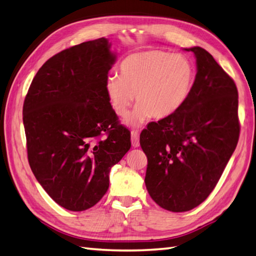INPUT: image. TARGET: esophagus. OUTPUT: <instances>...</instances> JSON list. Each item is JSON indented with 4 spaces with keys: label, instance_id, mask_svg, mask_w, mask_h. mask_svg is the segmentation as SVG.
Listing matches in <instances>:
<instances>
[{
    "label": "esophagus",
    "instance_id": "obj_1",
    "mask_svg": "<svg viewBox=\"0 0 256 256\" xmlns=\"http://www.w3.org/2000/svg\"><path fill=\"white\" fill-rule=\"evenodd\" d=\"M131 140L133 148H138L140 146V136L138 131H132L131 133Z\"/></svg>",
    "mask_w": 256,
    "mask_h": 256
}]
</instances>
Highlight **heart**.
Instances as JSON below:
<instances>
[{
  "label": "heart",
  "instance_id": "b5f03b06",
  "mask_svg": "<svg viewBox=\"0 0 256 256\" xmlns=\"http://www.w3.org/2000/svg\"><path fill=\"white\" fill-rule=\"evenodd\" d=\"M194 82V67L186 56L148 50L128 56L120 64V76H110L104 91L114 113L128 114L134 102L138 106L128 120L140 125L148 118H166L180 110Z\"/></svg>",
  "mask_w": 256,
  "mask_h": 256
}]
</instances>
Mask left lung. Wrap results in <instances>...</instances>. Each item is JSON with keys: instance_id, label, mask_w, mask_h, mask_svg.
Segmentation results:
<instances>
[{"instance_id": "8db88e82", "label": "left lung", "mask_w": 256, "mask_h": 256, "mask_svg": "<svg viewBox=\"0 0 256 256\" xmlns=\"http://www.w3.org/2000/svg\"><path fill=\"white\" fill-rule=\"evenodd\" d=\"M184 50L192 52L197 62L188 100L140 135L148 162L146 188L157 204L172 212L189 211L208 198L240 135L234 81L204 48Z\"/></svg>"}]
</instances>
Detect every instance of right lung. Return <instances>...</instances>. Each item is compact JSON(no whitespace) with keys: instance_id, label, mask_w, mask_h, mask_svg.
<instances>
[{"instance_id":"1","label":"right lung","mask_w":256,"mask_h":256,"mask_svg":"<svg viewBox=\"0 0 256 256\" xmlns=\"http://www.w3.org/2000/svg\"><path fill=\"white\" fill-rule=\"evenodd\" d=\"M110 48L102 37L58 52L38 70L24 101L32 172L50 198L70 211L99 202L111 167L131 148V133L118 124L104 91L116 59Z\"/></svg>"}]
</instances>
